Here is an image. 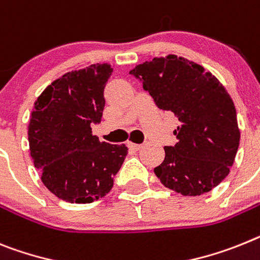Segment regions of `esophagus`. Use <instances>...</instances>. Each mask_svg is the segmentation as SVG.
<instances>
[{"label": "esophagus", "mask_w": 260, "mask_h": 260, "mask_svg": "<svg viewBox=\"0 0 260 260\" xmlns=\"http://www.w3.org/2000/svg\"><path fill=\"white\" fill-rule=\"evenodd\" d=\"M127 146L130 148H132V150H134V151H139V150H141V148L143 147V146H142V145H135V143H127Z\"/></svg>", "instance_id": "esophagus-1"}]
</instances>
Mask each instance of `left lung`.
<instances>
[{"mask_svg":"<svg viewBox=\"0 0 260 260\" xmlns=\"http://www.w3.org/2000/svg\"><path fill=\"white\" fill-rule=\"evenodd\" d=\"M161 110L176 115L177 142L166 146L154 170L164 187L183 196L216 188L230 172L241 133L236 106L226 89L204 67L176 55L154 57L130 71Z\"/></svg>","mask_w":260,"mask_h":260,"instance_id":"left-lung-1","label":"left lung"}]
</instances>
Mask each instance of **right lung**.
I'll return each mask as SVG.
<instances>
[{
  "mask_svg": "<svg viewBox=\"0 0 260 260\" xmlns=\"http://www.w3.org/2000/svg\"><path fill=\"white\" fill-rule=\"evenodd\" d=\"M110 64H92L55 80L38 97L28 123L30 154L51 193L88 204L113 188L127 155L125 145L100 142L93 123L103 118Z\"/></svg>",
  "mask_w": 260,
  "mask_h": 260,
  "instance_id": "right-lung-1",
  "label": "right lung"
}]
</instances>
